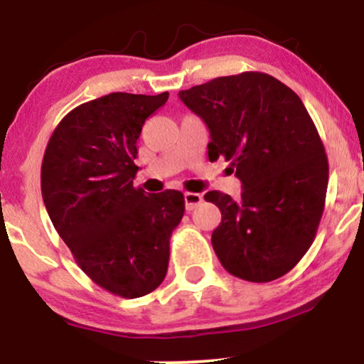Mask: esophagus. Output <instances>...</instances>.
<instances>
[{"mask_svg": "<svg viewBox=\"0 0 364 364\" xmlns=\"http://www.w3.org/2000/svg\"><path fill=\"white\" fill-rule=\"evenodd\" d=\"M202 195L200 193H190V191H186L185 193V205H186V210H193L196 205H200L202 203Z\"/></svg>", "mask_w": 364, "mask_h": 364, "instance_id": "obj_1", "label": "esophagus"}]
</instances>
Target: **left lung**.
Segmentation results:
<instances>
[{
	"instance_id": "1",
	"label": "left lung",
	"mask_w": 364,
	"mask_h": 364,
	"mask_svg": "<svg viewBox=\"0 0 364 364\" xmlns=\"http://www.w3.org/2000/svg\"><path fill=\"white\" fill-rule=\"evenodd\" d=\"M210 132L208 159L240 178V200L203 198L223 220L212 246L229 274L250 282L282 277L308 252L325 207L328 161L301 99L277 78L245 72L179 92Z\"/></svg>"
}]
</instances>
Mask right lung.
I'll list each match as a JSON object with an SVG mask.
<instances>
[{
    "label": "right lung",
    "instance_id": "1",
    "mask_svg": "<svg viewBox=\"0 0 364 364\" xmlns=\"http://www.w3.org/2000/svg\"><path fill=\"white\" fill-rule=\"evenodd\" d=\"M168 97L112 92L80 104L53 132L41 168L46 210L75 262L127 299L164 281L171 235L185 214L181 191L133 186L141 127Z\"/></svg>",
    "mask_w": 364,
    "mask_h": 364
}]
</instances>
